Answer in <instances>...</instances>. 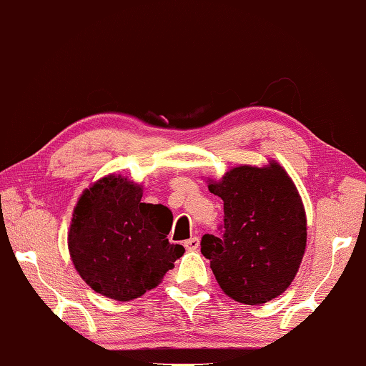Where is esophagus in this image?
Returning a JSON list of instances; mask_svg holds the SVG:
<instances>
[{"label":"esophagus","mask_w":366,"mask_h":366,"mask_svg":"<svg viewBox=\"0 0 366 366\" xmlns=\"http://www.w3.org/2000/svg\"><path fill=\"white\" fill-rule=\"evenodd\" d=\"M184 247L185 249H189V252H195V249H199L200 247V238L199 237L189 238L187 242H184Z\"/></svg>","instance_id":"obj_1"}]
</instances>
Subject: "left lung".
<instances>
[{"label": "left lung", "instance_id": "obj_1", "mask_svg": "<svg viewBox=\"0 0 366 366\" xmlns=\"http://www.w3.org/2000/svg\"><path fill=\"white\" fill-rule=\"evenodd\" d=\"M209 190L223 200V235H204L200 252L222 291L256 305L281 296L296 277L307 242L301 195L285 167L238 166Z\"/></svg>", "mask_w": 366, "mask_h": 366}]
</instances>
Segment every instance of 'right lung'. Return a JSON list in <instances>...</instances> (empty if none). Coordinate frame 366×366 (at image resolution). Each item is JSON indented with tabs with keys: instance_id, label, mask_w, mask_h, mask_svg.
Wrapping results in <instances>:
<instances>
[{
	"instance_id": "obj_1",
	"label": "right lung",
	"mask_w": 366,
	"mask_h": 366,
	"mask_svg": "<svg viewBox=\"0 0 366 366\" xmlns=\"http://www.w3.org/2000/svg\"><path fill=\"white\" fill-rule=\"evenodd\" d=\"M141 197L143 185L108 174L81 192L69 228V253L81 280L119 302L154 289L185 252L167 239L172 212Z\"/></svg>"
}]
</instances>
